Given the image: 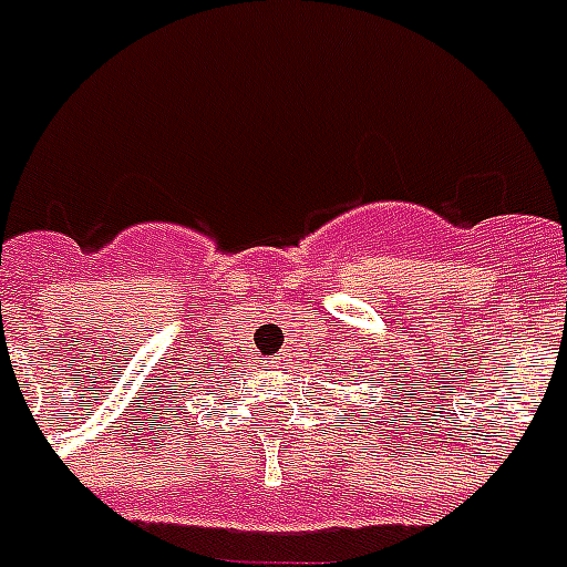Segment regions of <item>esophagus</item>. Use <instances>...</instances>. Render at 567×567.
<instances>
[{
  "label": "esophagus",
  "mask_w": 567,
  "mask_h": 567,
  "mask_svg": "<svg viewBox=\"0 0 567 567\" xmlns=\"http://www.w3.org/2000/svg\"><path fill=\"white\" fill-rule=\"evenodd\" d=\"M275 362H278V365H287V360H284V357H278V360H275Z\"/></svg>",
  "instance_id": "34e87169"
}]
</instances>
